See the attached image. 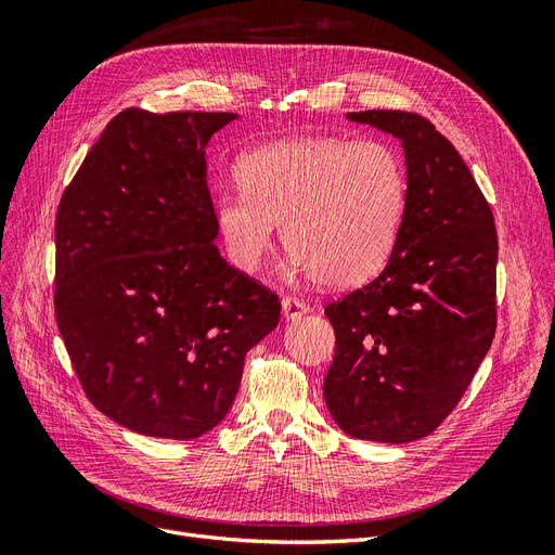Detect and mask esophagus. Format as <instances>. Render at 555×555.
Instances as JSON below:
<instances>
[{
  "mask_svg": "<svg viewBox=\"0 0 555 555\" xmlns=\"http://www.w3.org/2000/svg\"><path fill=\"white\" fill-rule=\"evenodd\" d=\"M308 312H310V308L300 298H294V296L282 298V317L287 319V322H296V319H300Z\"/></svg>",
  "mask_w": 555,
  "mask_h": 555,
  "instance_id": "34e87169",
  "label": "esophagus"
}]
</instances>
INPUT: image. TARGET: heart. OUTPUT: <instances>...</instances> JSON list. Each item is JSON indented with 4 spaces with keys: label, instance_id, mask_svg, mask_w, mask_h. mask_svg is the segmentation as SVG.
Wrapping results in <instances>:
<instances>
[{
    "label": "heart",
    "instance_id": "obj_1",
    "mask_svg": "<svg viewBox=\"0 0 555 555\" xmlns=\"http://www.w3.org/2000/svg\"><path fill=\"white\" fill-rule=\"evenodd\" d=\"M243 194L215 204L227 255L255 273L282 227L292 271L324 287H354L391 259L408 206L405 166L382 141L300 137L238 164Z\"/></svg>",
    "mask_w": 555,
    "mask_h": 555
}]
</instances>
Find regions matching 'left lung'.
I'll use <instances>...</instances> for the list:
<instances>
[{
	"label": "left lung",
	"mask_w": 555,
	"mask_h": 555,
	"mask_svg": "<svg viewBox=\"0 0 555 555\" xmlns=\"http://www.w3.org/2000/svg\"><path fill=\"white\" fill-rule=\"evenodd\" d=\"M347 120L400 141L408 206L384 271L324 310L335 331L324 398L351 438L405 444L444 422L491 349L498 236L473 173L426 117Z\"/></svg>",
	"instance_id": "obj_1"
}]
</instances>
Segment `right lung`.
<instances>
[{
  "instance_id": "add662e5",
  "label": "right lung",
  "mask_w": 555,
  "mask_h": 555,
  "mask_svg": "<svg viewBox=\"0 0 555 555\" xmlns=\"http://www.w3.org/2000/svg\"><path fill=\"white\" fill-rule=\"evenodd\" d=\"M236 113L115 115L64 190L55 317L92 405L147 438L229 414L280 300L215 247L206 147Z\"/></svg>"
}]
</instances>
